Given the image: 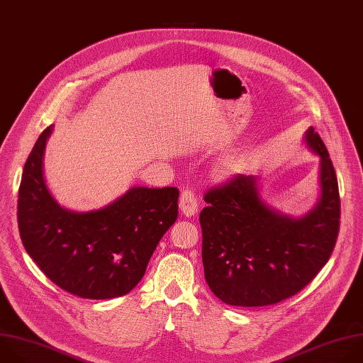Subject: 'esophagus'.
<instances>
[{
    "instance_id": "esophagus-1",
    "label": "esophagus",
    "mask_w": 363,
    "mask_h": 363,
    "mask_svg": "<svg viewBox=\"0 0 363 363\" xmlns=\"http://www.w3.org/2000/svg\"><path fill=\"white\" fill-rule=\"evenodd\" d=\"M198 198L192 189H184L179 198V209L185 216H192L198 212Z\"/></svg>"
}]
</instances>
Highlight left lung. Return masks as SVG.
I'll use <instances>...</instances> for the list:
<instances>
[{
  "instance_id": "1",
  "label": "left lung",
  "mask_w": 363,
  "mask_h": 363,
  "mask_svg": "<svg viewBox=\"0 0 363 363\" xmlns=\"http://www.w3.org/2000/svg\"><path fill=\"white\" fill-rule=\"evenodd\" d=\"M320 157V198L305 216L275 212L257 179L238 174L205 192L199 213L202 262L211 291L232 306H267L302 291L333 252L340 219L336 174L319 134H305Z\"/></svg>"
}]
</instances>
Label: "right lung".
I'll return each mask as SVG.
<instances>
[{
  "label": "right lung",
  "mask_w": 363,
  "mask_h": 363,
  "mask_svg": "<svg viewBox=\"0 0 363 363\" xmlns=\"http://www.w3.org/2000/svg\"><path fill=\"white\" fill-rule=\"evenodd\" d=\"M52 125L37 140L18 191L23 245L61 289L85 299H111L131 292L178 218L174 186H135L111 205L91 212L61 208L50 194L43 160Z\"/></svg>",
  "instance_id": "obj_1"
}]
</instances>
